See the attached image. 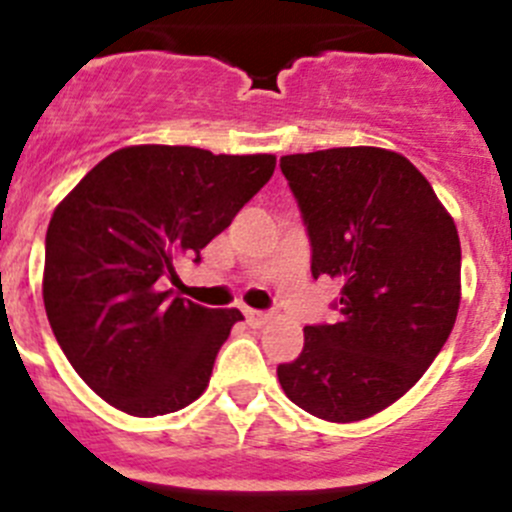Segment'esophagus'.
<instances>
[{"label":"esophagus","mask_w":512,"mask_h":512,"mask_svg":"<svg viewBox=\"0 0 512 512\" xmlns=\"http://www.w3.org/2000/svg\"><path fill=\"white\" fill-rule=\"evenodd\" d=\"M245 318H247V326H250V328H262V326H265V323L272 321V313H267V310L247 308L245 310Z\"/></svg>","instance_id":"34e87169"}]
</instances>
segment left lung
<instances>
[{"label":"left lung","instance_id":"8db88e82","mask_svg":"<svg viewBox=\"0 0 512 512\" xmlns=\"http://www.w3.org/2000/svg\"><path fill=\"white\" fill-rule=\"evenodd\" d=\"M310 240V272L341 283L336 323L305 326L303 351L278 366L293 404L358 422L394 404L429 369L460 308V237L401 154L374 146L280 159Z\"/></svg>","mask_w":512,"mask_h":512}]
</instances>
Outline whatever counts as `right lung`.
<instances>
[{
  "label": "right lung",
  "mask_w": 512,
  "mask_h": 512,
  "mask_svg": "<svg viewBox=\"0 0 512 512\" xmlns=\"http://www.w3.org/2000/svg\"><path fill=\"white\" fill-rule=\"evenodd\" d=\"M275 156L128 146L105 156L55 209L45 237L47 321L80 379L133 417L202 396L242 313L161 293L270 181Z\"/></svg>",
  "instance_id": "right-lung-1"
}]
</instances>
